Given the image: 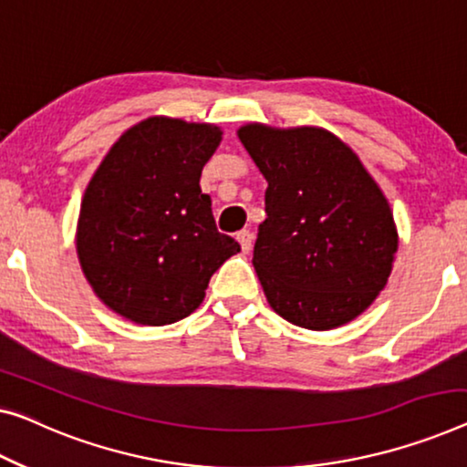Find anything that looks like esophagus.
Listing matches in <instances>:
<instances>
[{
    "mask_svg": "<svg viewBox=\"0 0 467 467\" xmlns=\"http://www.w3.org/2000/svg\"><path fill=\"white\" fill-rule=\"evenodd\" d=\"M236 241L241 243L243 252H249V249H252V243H254V234L249 231H241V233H236Z\"/></svg>",
    "mask_w": 467,
    "mask_h": 467,
    "instance_id": "34e87169",
    "label": "esophagus"
}]
</instances>
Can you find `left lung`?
<instances>
[{"label":"left lung","instance_id":"left-lung-1","mask_svg":"<svg viewBox=\"0 0 467 467\" xmlns=\"http://www.w3.org/2000/svg\"><path fill=\"white\" fill-rule=\"evenodd\" d=\"M239 138L268 182L254 247L268 304L304 329L350 323L386 287L399 249L384 192L327 130L249 123Z\"/></svg>","mask_w":467,"mask_h":467}]
</instances>
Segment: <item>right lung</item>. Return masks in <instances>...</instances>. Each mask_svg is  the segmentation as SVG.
<instances>
[{
    "label": "right lung",
    "instance_id": "right-lung-1",
    "mask_svg": "<svg viewBox=\"0 0 467 467\" xmlns=\"http://www.w3.org/2000/svg\"><path fill=\"white\" fill-rule=\"evenodd\" d=\"M220 128L149 117L121 134L81 201L78 255L94 294L138 325H171L203 302L212 275L241 252L215 228L203 165Z\"/></svg>",
    "mask_w": 467,
    "mask_h": 467
}]
</instances>
